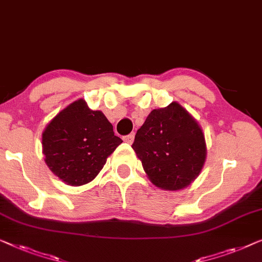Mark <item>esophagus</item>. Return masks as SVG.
Here are the masks:
<instances>
[{
	"mask_svg": "<svg viewBox=\"0 0 262 262\" xmlns=\"http://www.w3.org/2000/svg\"><path fill=\"white\" fill-rule=\"evenodd\" d=\"M123 139H124V142H126L128 144H132V143H134V140H135V134H130V135L125 136Z\"/></svg>",
	"mask_w": 262,
	"mask_h": 262,
	"instance_id": "obj_1",
	"label": "esophagus"
}]
</instances>
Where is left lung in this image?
I'll return each mask as SVG.
<instances>
[{
    "label": "left lung",
    "instance_id": "1",
    "mask_svg": "<svg viewBox=\"0 0 262 262\" xmlns=\"http://www.w3.org/2000/svg\"><path fill=\"white\" fill-rule=\"evenodd\" d=\"M132 149L149 180L164 190L188 187L200 175L207 157L202 128L176 101L150 112Z\"/></svg>",
    "mask_w": 262,
    "mask_h": 262
}]
</instances>
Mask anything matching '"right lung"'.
<instances>
[{
	"instance_id": "obj_1",
	"label": "right lung",
	"mask_w": 262,
	"mask_h": 262,
	"mask_svg": "<svg viewBox=\"0 0 262 262\" xmlns=\"http://www.w3.org/2000/svg\"><path fill=\"white\" fill-rule=\"evenodd\" d=\"M122 143L104 113L92 111L84 99H79L48 123L42 134V152L55 176L79 187L96 178Z\"/></svg>"
}]
</instances>
